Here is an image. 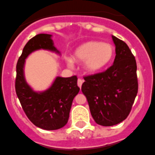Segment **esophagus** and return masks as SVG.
Returning <instances> with one entry per match:
<instances>
[{
	"label": "esophagus",
	"instance_id": "esophagus-1",
	"mask_svg": "<svg viewBox=\"0 0 155 155\" xmlns=\"http://www.w3.org/2000/svg\"><path fill=\"white\" fill-rule=\"evenodd\" d=\"M83 82H84V80H81V79H78V80H77V85L79 86L80 88H81V86H82Z\"/></svg>",
	"mask_w": 155,
	"mask_h": 155
}]
</instances>
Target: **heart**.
I'll use <instances>...</instances> for the list:
<instances>
[{"instance_id":"1","label":"heart","mask_w":155,"mask_h":155,"mask_svg":"<svg viewBox=\"0 0 155 155\" xmlns=\"http://www.w3.org/2000/svg\"><path fill=\"white\" fill-rule=\"evenodd\" d=\"M114 56V47L111 44L91 41L80 45L75 49L73 58L75 61H84L87 72L97 73L106 68ZM71 63V61H68Z\"/></svg>"}]
</instances>
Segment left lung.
I'll use <instances>...</instances> for the list:
<instances>
[{
    "instance_id": "8db88e82",
    "label": "left lung",
    "mask_w": 155,
    "mask_h": 155,
    "mask_svg": "<svg viewBox=\"0 0 155 155\" xmlns=\"http://www.w3.org/2000/svg\"><path fill=\"white\" fill-rule=\"evenodd\" d=\"M115 58L102 72L84 76L83 93L92 116L101 126L118 124L129 114L138 91L137 62L124 41L112 35Z\"/></svg>"
}]
</instances>
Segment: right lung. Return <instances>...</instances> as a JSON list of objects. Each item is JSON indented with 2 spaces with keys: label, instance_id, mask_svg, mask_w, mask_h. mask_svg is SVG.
I'll list each match as a JSON object with an SVG mask.
<instances>
[{
  "label": "right lung",
  "instance_id": "right-lung-1",
  "mask_svg": "<svg viewBox=\"0 0 155 155\" xmlns=\"http://www.w3.org/2000/svg\"><path fill=\"white\" fill-rule=\"evenodd\" d=\"M51 36L39 34L29 40L16 66L15 91L21 106L31 122L45 130H57L67 124L73 99L80 91L76 75L57 77L51 87L42 93L33 91L26 82L23 67L31 53L41 49L59 53Z\"/></svg>",
  "mask_w": 155,
  "mask_h": 155
}]
</instances>
